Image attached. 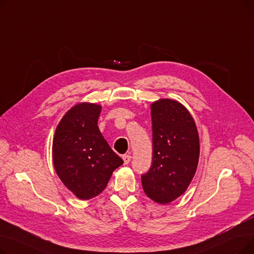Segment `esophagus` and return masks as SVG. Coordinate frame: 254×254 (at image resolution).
I'll return each instance as SVG.
<instances>
[{
    "mask_svg": "<svg viewBox=\"0 0 254 254\" xmlns=\"http://www.w3.org/2000/svg\"><path fill=\"white\" fill-rule=\"evenodd\" d=\"M123 159H124L125 164H126V165H127V164L130 162L131 156H130L129 154H124V155H123Z\"/></svg>",
    "mask_w": 254,
    "mask_h": 254,
    "instance_id": "obj_1",
    "label": "esophagus"
}]
</instances>
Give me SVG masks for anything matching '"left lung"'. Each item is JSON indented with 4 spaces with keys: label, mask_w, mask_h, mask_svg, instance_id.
<instances>
[{
    "label": "left lung",
    "mask_w": 254,
    "mask_h": 254,
    "mask_svg": "<svg viewBox=\"0 0 254 254\" xmlns=\"http://www.w3.org/2000/svg\"><path fill=\"white\" fill-rule=\"evenodd\" d=\"M152 163L141 175L143 190L168 204L188 189L197 167L198 135L193 118L181 104L163 99L151 105Z\"/></svg>",
    "instance_id": "left-lung-1"
}]
</instances>
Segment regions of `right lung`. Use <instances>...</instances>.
<instances>
[{
  "instance_id": "obj_1",
  "label": "right lung",
  "mask_w": 254,
  "mask_h": 254,
  "mask_svg": "<svg viewBox=\"0 0 254 254\" xmlns=\"http://www.w3.org/2000/svg\"><path fill=\"white\" fill-rule=\"evenodd\" d=\"M101 106H74L59 124L52 145L57 174L77 197L100 194L124 161L107 143L98 127Z\"/></svg>"
}]
</instances>
